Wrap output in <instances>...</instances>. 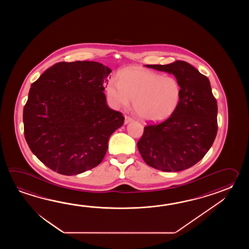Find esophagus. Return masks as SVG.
Wrapping results in <instances>:
<instances>
[{
    "mask_svg": "<svg viewBox=\"0 0 249 249\" xmlns=\"http://www.w3.org/2000/svg\"><path fill=\"white\" fill-rule=\"evenodd\" d=\"M132 121H133V118L131 117H129V116H125L124 117V124H128V123L132 122Z\"/></svg>",
    "mask_w": 249,
    "mask_h": 249,
    "instance_id": "34e87169",
    "label": "esophagus"
}]
</instances>
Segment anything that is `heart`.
Listing matches in <instances>:
<instances>
[{
  "label": "heart",
  "mask_w": 249,
  "mask_h": 249,
  "mask_svg": "<svg viewBox=\"0 0 249 249\" xmlns=\"http://www.w3.org/2000/svg\"><path fill=\"white\" fill-rule=\"evenodd\" d=\"M107 91L116 106L127 107L133 101L135 112L148 121L168 118L181 99L178 80L143 69L123 70L118 74V81L109 80Z\"/></svg>",
  "instance_id": "b5f03b06"
}]
</instances>
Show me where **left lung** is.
Returning a JSON list of instances; mask_svg holds the SVG:
<instances>
[{
	"instance_id": "left-lung-1",
	"label": "left lung",
	"mask_w": 249,
	"mask_h": 249,
	"mask_svg": "<svg viewBox=\"0 0 249 249\" xmlns=\"http://www.w3.org/2000/svg\"><path fill=\"white\" fill-rule=\"evenodd\" d=\"M146 67L174 74L181 87V99L169 118L144 127L138 149L155 169H188L205 157L216 137L217 102L209 79L182 60Z\"/></svg>"
}]
</instances>
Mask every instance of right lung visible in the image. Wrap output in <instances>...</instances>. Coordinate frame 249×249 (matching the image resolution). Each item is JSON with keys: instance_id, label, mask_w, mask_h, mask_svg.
<instances>
[{"instance_id": "obj_1", "label": "right lung", "mask_w": 249, "mask_h": 249, "mask_svg": "<svg viewBox=\"0 0 249 249\" xmlns=\"http://www.w3.org/2000/svg\"><path fill=\"white\" fill-rule=\"evenodd\" d=\"M111 69L95 61L58 62L33 83L23 110L27 145L42 163L75 175L101 163L124 117L107 105Z\"/></svg>"}]
</instances>
